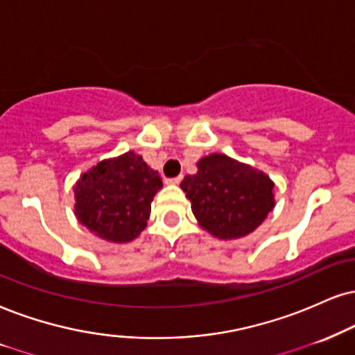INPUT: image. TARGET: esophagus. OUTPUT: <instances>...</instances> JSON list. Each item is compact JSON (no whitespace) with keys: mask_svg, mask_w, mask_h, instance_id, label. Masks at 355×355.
I'll return each mask as SVG.
<instances>
[{"mask_svg":"<svg viewBox=\"0 0 355 355\" xmlns=\"http://www.w3.org/2000/svg\"><path fill=\"white\" fill-rule=\"evenodd\" d=\"M182 181V176H178V178H169V179H166V182H168V184H179V182Z\"/></svg>","mask_w":355,"mask_h":355,"instance_id":"esophagus-1","label":"esophagus"}]
</instances>
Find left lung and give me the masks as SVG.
<instances>
[{"label":"left lung","mask_w":355,"mask_h":355,"mask_svg":"<svg viewBox=\"0 0 355 355\" xmlns=\"http://www.w3.org/2000/svg\"><path fill=\"white\" fill-rule=\"evenodd\" d=\"M273 181L227 155L200 157L198 173L181 182L202 229L222 240L252 234L275 207Z\"/></svg>","instance_id":"8db88e82"}]
</instances>
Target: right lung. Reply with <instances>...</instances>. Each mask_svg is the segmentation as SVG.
Wrapping results in <instances>:
<instances>
[{"mask_svg": "<svg viewBox=\"0 0 355 355\" xmlns=\"http://www.w3.org/2000/svg\"><path fill=\"white\" fill-rule=\"evenodd\" d=\"M161 187L157 171L135 151L100 161L73 186L77 220L108 242H131L146 227Z\"/></svg>", "mask_w": 355, "mask_h": 355, "instance_id": "add662e5", "label": "right lung"}]
</instances>
